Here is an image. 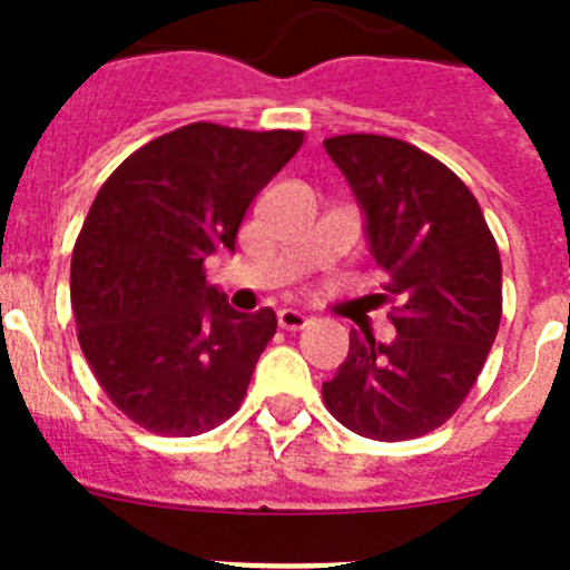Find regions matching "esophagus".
<instances>
[{
	"instance_id": "obj_1",
	"label": "esophagus",
	"mask_w": 570,
	"mask_h": 570,
	"mask_svg": "<svg viewBox=\"0 0 570 570\" xmlns=\"http://www.w3.org/2000/svg\"><path fill=\"white\" fill-rule=\"evenodd\" d=\"M312 323V317L303 312H296V308H282L279 312V326L288 328V332H299V328H305Z\"/></svg>"
}]
</instances>
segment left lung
<instances>
[{"mask_svg": "<svg viewBox=\"0 0 570 570\" xmlns=\"http://www.w3.org/2000/svg\"><path fill=\"white\" fill-rule=\"evenodd\" d=\"M323 145L364 212L370 256L387 271L384 291L396 299V337L350 332V355L323 384V399L355 434L413 440L458 411L495 343L498 244L465 183L425 150L375 134Z\"/></svg>", "mask_w": 570, "mask_h": 570, "instance_id": "1", "label": "left lung"}]
</instances>
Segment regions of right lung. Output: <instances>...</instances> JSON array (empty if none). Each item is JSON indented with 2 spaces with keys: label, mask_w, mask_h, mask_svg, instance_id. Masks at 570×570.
Masks as SVG:
<instances>
[{
  "label": "right lung",
  "mask_w": 570,
  "mask_h": 570,
  "mask_svg": "<svg viewBox=\"0 0 570 570\" xmlns=\"http://www.w3.org/2000/svg\"><path fill=\"white\" fill-rule=\"evenodd\" d=\"M299 145L296 130L195 121L130 154L89 206L69 276L78 343L136 425L197 436L238 411L276 314L235 312L204 262L235 253L244 212Z\"/></svg>",
  "instance_id": "right-lung-1"
}]
</instances>
